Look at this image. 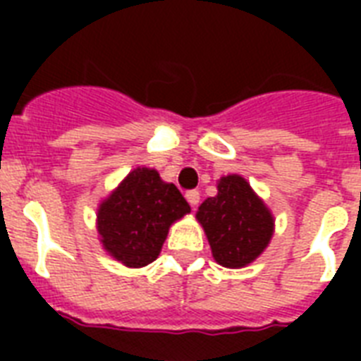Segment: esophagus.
<instances>
[{
	"instance_id": "obj_1",
	"label": "esophagus",
	"mask_w": 361,
	"mask_h": 361,
	"mask_svg": "<svg viewBox=\"0 0 361 361\" xmlns=\"http://www.w3.org/2000/svg\"><path fill=\"white\" fill-rule=\"evenodd\" d=\"M185 198H187V202L191 204V208L195 209L198 206V202H200V192L195 191V189H192V191H187Z\"/></svg>"
}]
</instances>
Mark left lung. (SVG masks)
Listing matches in <instances>:
<instances>
[{
	"label": "left lung",
	"mask_w": 361,
	"mask_h": 361,
	"mask_svg": "<svg viewBox=\"0 0 361 361\" xmlns=\"http://www.w3.org/2000/svg\"><path fill=\"white\" fill-rule=\"evenodd\" d=\"M197 219L208 236L215 262L225 268L251 264L274 236V215L238 174L217 181V195L200 204Z\"/></svg>",
	"instance_id": "8db88e82"
}]
</instances>
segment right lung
Instances as JSON below:
<instances>
[{
    "label": "right lung",
    "instance_id": "obj_1",
    "mask_svg": "<svg viewBox=\"0 0 361 361\" xmlns=\"http://www.w3.org/2000/svg\"><path fill=\"white\" fill-rule=\"evenodd\" d=\"M191 212L174 183L157 170L138 166L104 198L97 231L104 251L129 268H142L161 252L172 223Z\"/></svg>",
    "mask_w": 361,
    "mask_h": 361
}]
</instances>
